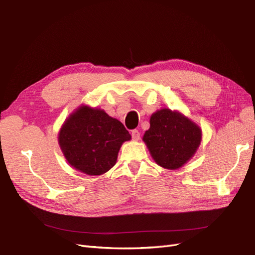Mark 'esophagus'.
Listing matches in <instances>:
<instances>
[{"mask_svg":"<svg viewBox=\"0 0 255 255\" xmlns=\"http://www.w3.org/2000/svg\"><path fill=\"white\" fill-rule=\"evenodd\" d=\"M131 135H132V138L134 139V141H137V139L139 138V132H138V130H136V129H134V130H132L131 131Z\"/></svg>","mask_w":255,"mask_h":255,"instance_id":"34e87169","label":"esophagus"}]
</instances>
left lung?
<instances>
[{
	"instance_id": "8db88e82",
	"label": "left lung",
	"mask_w": 255,
	"mask_h": 255,
	"mask_svg": "<svg viewBox=\"0 0 255 255\" xmlns=\"http://www.w3.org/2000/svg\"><path fill=\"white\" fill-rule=\"evenodd\" d=\"M143 141L159 166L178 169L190 161L201 143V128L181 112L163 108L150 117Z\"/></svg>"
}]
</instances>
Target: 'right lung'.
Returning a JSON list of instances; mask_svg holds the SVG:
<instances>
[{"label":"right lung","mask_w":255,"mask_h":255,"mask_svg":"<svg viewBox=\"0 0 255 255\" xmlns=\"http://www.w3.org/2000/svg\"><path fill=\"white\" fill-rule=\"evenodd\" d=\"M129 139L131 135L119 120L87 105L65 119L58 133L68 163L89 176H101L116 165L121 146Z\"/></svg>","instance_id":"add662e5"}]
</instances>
